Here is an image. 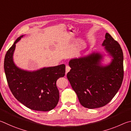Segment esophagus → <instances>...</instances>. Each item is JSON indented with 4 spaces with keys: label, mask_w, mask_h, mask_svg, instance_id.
<instances>
[{
    "label": "esophagus",
    "mask_w": 131,
    "mask_h": 131,
    "mask_svg": "<svg viewBox=\"0 0 131 131\" xmlns=\"http://www.w3.org/2000/svg\"><path fill=\"white\" fill-rule=\"evenodd\" d=\"M70 70H71V68H70V66H66V74H67V73L70 71Z\"/></svg>",
    "instance_id": "1"
}]
</instances>
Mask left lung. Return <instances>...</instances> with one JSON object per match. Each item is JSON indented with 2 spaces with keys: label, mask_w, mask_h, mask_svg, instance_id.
<instances>
[{
  "label": "left lung",
  "mask_w": 131,
  "mask_h": 131,
  "mask_svg": "<svg viewBox=\"0 0 131 131\" xmlns=\"http://www.w3.org/2000/svg\"><path fill=\"white\" fill-rule=\"evenodd\" d=\"M102 46L112 57L107 65H102L104 55L98 52L69 61L71 69L67 73V78L79 102L89 109L108 104L118 92L123 80L124 58L120 44L106 33Z\"/></svg>",
  "instance_id": "obj_1"
}]
</instances>
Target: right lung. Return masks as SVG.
I'll use <instances>...</instances> for the list:
<instances>
[{
	"label": "right lung",
	"mask_w": 131,
	"mask_h": 131,
	"mask_svg": "<svg viewBox=\"0 0 131 131\" xmlns=\"http://www.w3.org/2000/svg\"><path fill=\"white\" fill-rule=\"evenodd\" d=\"M24 35L19 37L7 52L4 68L11 93L25 106L37 111H51L59 100L56 81L65 75L64 64L44 67L29 71L19 68L13 60L16 43Z\"/></svg>",
	"instance_id": "add662e5"
}]
</instances>
